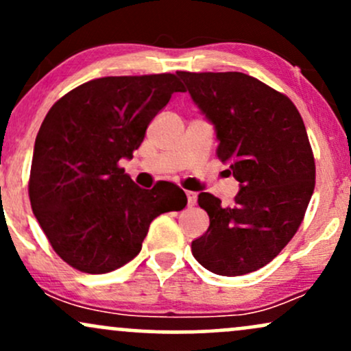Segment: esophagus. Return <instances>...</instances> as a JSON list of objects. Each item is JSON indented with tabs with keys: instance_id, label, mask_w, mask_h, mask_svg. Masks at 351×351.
<instances>
[{
	"instance_id": "34e87169",
	"label": "esophagus",
	"mask_w": 351,
	"mask_h": 351,
	"mask_svg": "<svg viewBox=\"0 0 351 351\" xmlns=\"http://www.w3.org/2000/svg\"><path fill=\"white\" fill-rule=\"evenodd\" d=\"M186 198H188V206H193L196 203V193L195 191H186Z\"/></svg>"
}]
</instances>
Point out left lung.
<instances>
[{"instance_id":"left-lung-1","label":"left lung","mask_w":351,"mask_h":351,"mask_svg":"<svg viewBox=\"0 0 351 351\" xmlns=\"http://www.w3.org/2000/svg\"><path fill=\"white\" fill-rule=\"evenodd\" d=\"M215 125L217 158L239 181L232 206L199 193L209 228L191 243L195 259L217 276L264 267L299 229L315 188V162L292 100L243 72H176Z\"/></svg>"}]
</instances>
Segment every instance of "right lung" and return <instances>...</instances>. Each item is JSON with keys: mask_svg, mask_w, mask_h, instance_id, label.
<instances>
[{"mask_svg": "<svg viewBox=\"0 0 351 351\" xmlns=\"http://www.w3.org/2000/svg\"><path fill=\"white\" fill-rule=\"evenodd\" d=\"M175 92H183L175 74L100 77L47 112L34 143L31 208L52 249L77 271L106 274L130 263L152 221L186 206L176 184L143 189L119 167Z\"/></svg>", "mask_w": 351, "mask_h": 351, "instance_id": "1", "label": "right lung"}]
</instances>
